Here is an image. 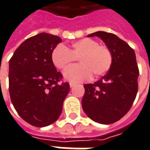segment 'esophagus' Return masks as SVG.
Listing matches in <instances>:
<instances>
[{
	"label": "esophagus",
	"mask_w": 150,
	"mask_h": 150,
	"mask_svg": "<svg viewBox=\"0 0 150 150\" xmlns=\"http://www.w3.org/2000/svg\"><path fill=\"white\" fill-rule=\"evenodd\" d=\"M75 83H73V82H70V83H69V86H70V88H73L74 87V86H75Z\"/></svg>",
	"instance_id": "34e87169"
}]
</instances>
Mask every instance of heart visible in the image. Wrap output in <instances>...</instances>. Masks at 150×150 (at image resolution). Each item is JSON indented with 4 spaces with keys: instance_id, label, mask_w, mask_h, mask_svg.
<instances>
[{
    "instance_id": "1",
    "label": "heart",
    "mask_w": 150,
    "mask_h": 150,
    "mask_svg": "<svg viewBox=\"0 0 150 150\" xmlns=\"http://www.w3.org/2000/svg\"><path fill=\"white\" fill-rule=\"evenodd\" d=\"M78 58L80 65L72 67L64 74L67 81L82 82L105 74L112 64V53L108 47L99 45L95 39L84 38L75 42L69 48L58 45L51 53L54 66L62 71L66 70Z\"/></svg>"
}]
</instances>
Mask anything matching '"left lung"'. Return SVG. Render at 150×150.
<instances>
[{"label":"left lung","mask_w":150,"mask_h":150,"mask_svg":"<svg viewBox=\"0 0 150 150\" xmlns=\"http://www.w3.org/2000/svg\"><path fill=\"white\" fill-rule=\"evenodd\" d=\"M112 53L108 74L94 84H84L82 108L90 119L102 124L119 121L129 111L138 92L139 75L134 50L112 33L96 31Z\"/></svg>","instance_id":"obj_1"}]
</instances>
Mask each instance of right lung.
Returning <instances> with one entry per match:
<instances>
[{"label": "right lung", "instance_id": "add662e5", "mask_svg": "<svg viewBox=\"0 0 150 150\" xmlns=\"http://www.w3.org/2000/svg\"><path fill=\"white\" fill-rule=\"evenodd\" d=\"M62 42L58 36L40 33L26 39L9 60L11 101L23 120L43 127L59 118L69 92L68 82L51 61V53Z\"/></svg>", "mask_w": 150, "mask_h": 150}]
</instances>
